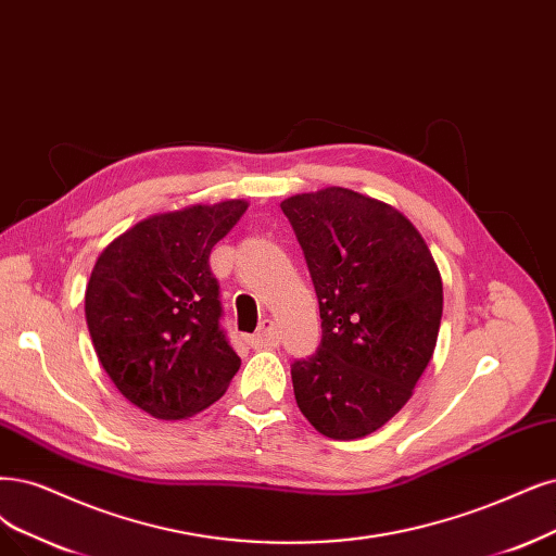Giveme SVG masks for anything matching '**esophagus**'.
<instances>
[{"label":"esophagus","mask_w":556,"mask_h":556,"mask_svg":"<svg viewBox=\"0 0 556 556\" xmlns=\"http://www.w3.org/2000/svg\"><path fill=\"white\" fill-rule=\"evenodd\" d=\"M250 343H252V348H275V345H279V332H277L275 323L265 318L258 327V332L250 337Z\"/></svg>","instance_id":"esophagus-1"}]
</instances>
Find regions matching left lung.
<instances>
[{"instance_id":"8db88e82","label":"left lung","mask_w":556,"mask_h":556,"mask_svg":"<svg viewBox=\"0 0 556 556\" xmlns=\"http://www.w3.org/2000/svg\"><path fill=\"white\" fill-rule=\"evenodd\" d=\"M320 306L316 353L291 364L302 415L332 440L384 426L435 351L442 279L424 238L378 199L327 188L281 201Z\"/></svg>"}]
</instances>
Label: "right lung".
Instances as JSON below:
<instances>
[{"instance_id": "add662e5", "label": "right lung", "mask_w": 556, "mask_h": 556, "mask_svg": "<svg viewBox=\"0 0 556 556\" xmlns=\"http://www.w3.org/2000/svg\"><path fill=\"white\" fill-rule=\"evenodd\" d=\"M244 211L233 199L153 215L93 265L85 314L96 355L118 392L155 419L201 413L238 374L211 252Z\"/></svg>"}]
</instances>
